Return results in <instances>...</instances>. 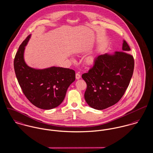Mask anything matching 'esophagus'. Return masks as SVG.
<instances>
[{"mask_svg":"<svg viewBox=\"0 0 153 153\" xmlns=\"http://www.w3.org/2000/svg\"><path fill=\"white\" fill-rule=\"evenodd\" d=\"M81 78V75L79 74V73H76V79L77 80H79Z\"/></svg>","mask_w":153,"mask_h":153,"instance_id":"1","label":"esophagus"}]
</instances>
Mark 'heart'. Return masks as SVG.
Instances as JSON below:
<instances>
[{
  "label": "heart",
  "mask_w": 153,
  "mask_h": 153,
  "mask_svg": "<svg viewBox=\"0 0 153 153\" xmlns=\"http://www.w3.org/2000/svg\"><path fill=\"white\" fill-rule=\"evenodd\" d=\"M95 56L93 55H90L88 56H87L85 59V63L88 65H93L95 62Z\"/></svg>",
  "instance_id": "heart-1"
}]
</instances>
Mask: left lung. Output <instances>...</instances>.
Masks as SVG:
<instances>
[{
    "instance_id": "left-lung-1",
    "label": "left lung",
    "mask_w": 153,
    "mask_h": 153,
    "mask_svg": "<svg viewBox=\"0 0 153 153\" xmlns=\"http://www.w3.org/2000/svg\"><path fill=\"white\" fill-rule=\"evenodd\" d=\"M122 51L98 56L93 67L82 74L87 84L84 98L98 110L117 104L124 95L132 77L134 62L129 45L123 40Z\"/></svg>"
}]
</instances>
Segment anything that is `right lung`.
<instances>
[{"instance_id":"right-lung-1","label":"right lung","mask_w":153,"mask_h":153,"mask_svg":"<svg viewBox=\"0 0 153 153\" xmlns=\"http://www.w3.org/2000/svg\"><path fill=\"white\" fill-rule=\"evenodd\" d=\"M31 35L22 42L16 54L14 68L19 84L27 98L35 106L51 109L63 102L67 90L75 80V71L60 67L36 69L28 66L24 59L25 47Z\"/></svg>"}]
</instances>
